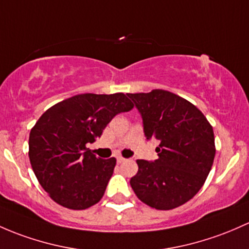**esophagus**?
<instances>
[{
  "mask_svg": "<svg viewBox=\"0 0 249 249\" xmlns=\"http://www.w3.org/2000/svg\"><path fill=\"white\" fill-rule=\"evenodd\" d=\"M125 159L122 158V156H119V158H117V162L118 163H122V162H124Z\"/></svg>",
  "mask_w": 249,
  "mask_h": 249,
  "instance_id": "esophagus-1",
  "label": "esophagus"
}]
</instances>
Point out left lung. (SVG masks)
<instances>
[{"instance_id": "8db88e82", "label": "left lung", "mask_w": 249, "mask_h": 249, "mask_svg": "<svg viewBox=\"0 0 249 249\" xmlns=\"http://www.w3.org/2000/svg\"><path fill=\"white\" fill-rule=\"evenodd\" d=\"M142 116L146 140L159 141L155 161L137 160L130 180L133 192L146 205L172 210L192 199L213 167V130L190 101L163 89L127 94Z\"/></svg>"}]
</instances>
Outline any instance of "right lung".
<instances>
[{
    "label": "right lung",
    "mask_w": 249,
    "mask_h": 249,
    "mask_svg": "<svg viewBox=\"0 0 249 249\" xmlns=\"http://www.w3.org/2000/svg\"><path fill=\"white\" fill-rule=\"evenodd\" d=\"M133 105L125 94H78L50 107L32 127L31 166L51 199L85 210L103 198L117 160L96 158L87 148L106 125Z\"/></svg>",
    "instance_id": "add662e5"
}]
</instances>
